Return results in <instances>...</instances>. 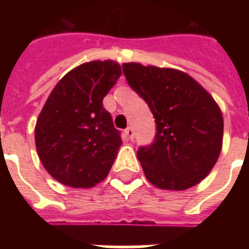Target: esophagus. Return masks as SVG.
Masks as SVG:
<instances>
[{
  "label": "esophagus",
  "mask_w": 249,
  "mask_h": 249,
  "mask_svg": "<svg viewBox=\"0 0 249 249\" xmlns=\"http://www.w3.org/2000/svg\"><path fill=\"white\" fill-rule=\"evenodd\" d=\"M124 133H125V136H126V138H128V140H133V138H134V132H133L132 128H126L124 130Z\"/></svg>",
  "instance_id": "1"
}]
</instances>
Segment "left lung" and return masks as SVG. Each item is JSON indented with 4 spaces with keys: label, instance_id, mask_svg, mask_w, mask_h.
Returning <instances> with one entry per match:
<instances>
[{
    "label": "left lung",
    "instance_id": "left-lung-1",
    "mask_svg": "<svg viewBox=\"0 0 249 249\" xmlns=\"http://www.w3.org/2000/svg\"><path fill=\"white\" fill-rule=\"evenodd\" d=\"M123 71L155 119L152 143L137 151L148 181L176 191L199 183L216 164L222 147L220 107L191 76L177 70L124 63Z\"/></svg>",
    "mask_w": 249,
    "mask_h": 249
}]
</instances>
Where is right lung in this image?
I'll use <instances>...</instances> for the list:
<instances>
[{
    "instance_id": "1",
    "label": "right lung",
    "mask_w": 249,
    "mask_h": 249,
    "mask_svg": "<svg viewBox=\"0 0 249 249\" xmlns=\"http://www.w3.org/2000/svg\"><path fill=\"white\" fill-rule=\"evenodd\" d=\"M120 75L116 62L94 60L68 72L49 95L35 140L41 163L60 183L89 189L107 177L123 141L103 98Z\"/></svg>"
}]
</instances>
